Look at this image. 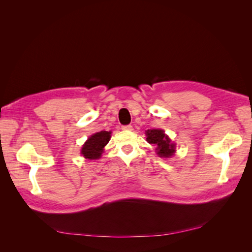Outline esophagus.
<instances>
[{
  "mask_svg": "<svg viewBox=\"0 0 252 252\" xmlns=\"http://www.w3.org/2000/svg\"><path fill=\"white\" fill-rule=\"evenodd\" d=\"M122 129L123 130H132V126L131 125H125V126H122Z\"/></svg>",
  "mask_w": 252,
  "mask_h": 252,
  "instance_id": "obj_1",
  "label": "esophagus"
}]
</instances>
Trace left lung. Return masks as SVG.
Masks as SVG:
<instances>
[{"label":"left lung","mask_w":252,"mask_h":252,"mask_svg":"<svg viewBox=\"0 0 252 252\" xmlns=\"http://www.w3.org/2000/svg\"><path fill=\"white\" fill-rule=\"evenodd\" d=\"M146 141L156 146L157 155L161 158H170L175 152V144L164 133L162 129H148Z\"/></svg>","instance_id":"left-lung-1"}]
</instances>
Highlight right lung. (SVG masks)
<instances>
[{
	"mask_svg": "<svg viewBox=\"0 0 252 252\" xmlns=\"http://www.w3.org/2000/svg\"><path fill=\"white\" fill-rule=\"evenodd\" d=\"M111 131H100L89 136V139L83 145L81 154L88 159H97L102 157L104 147L110 140Z\"/></svg>",
	"mask_w": 252,
	"mask_h": 252,
	"instance_id": "obj_1",
	"label": "right lung"
}]
</instances>
